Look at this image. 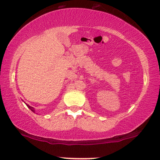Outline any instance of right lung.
<instances>
[{"mask_svg": "<svg viewBox=\"0 0 160 160\" xmlns=\"http://www.w3.org/2000/svg\"><path fill=\"white\" fill-rule=\"evenodd\" d=\"M26 106H27L28 107H29V109L31 110V111H32L33 112H35V109H34V108H33V107H31V106H29V105H26Z\"/></svg>", "mask_w": 160, "mask_h": 160, "instance_id": "obj_1", "label": "right lung"}]
</instances>
